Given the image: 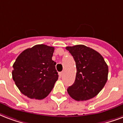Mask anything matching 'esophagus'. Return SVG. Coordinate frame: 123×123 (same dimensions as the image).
Instances as JSON below:
<instances>
[{"instance_id":"obj_1","label":"esophagus","mask_w":123,"mask_h":123,"mask_svg":"<svg viewBox=\"0 0 123 123\" xmlns=\"http://www.w3.org/2000/svg\"><path fill=\"white\" fill-rule=\"evenodd\" d=\"M59 76L61 77L62 76V75H63V72H59Z\"/></svg>"}]
</instances>
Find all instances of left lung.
<instances>
[{
  "label": "left lung",
  "mask_w": 123,
  "mask_h": 123,
  "mask_svg": "<svg viewBox=\"0 0 123 123\" xmlns=\"http://www.w3.org/2000/svg\"><path fill=\"white\" fill-rule=\"evenodd\" d=\"M74 57L77 73L75 82L67 89L70 97L76 101H86L95 97L108 79V67L103 56L84 45L67 46Z\"/></svg>",
  "instance_id": "left-lung-1"
}]
</instances>
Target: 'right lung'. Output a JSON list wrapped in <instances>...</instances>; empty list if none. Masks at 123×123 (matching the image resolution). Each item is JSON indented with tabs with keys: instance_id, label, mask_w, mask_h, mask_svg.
<instances>
[{
	"instance_id": "obj_1",
	"label": "right lung",
	"mask_w": 123,
	"mask_h": 123,
	"mask_svg": "<svg viewBox=\"0 0 123 123\" xmlns=\"http://www.w3.org/2000/svg\"><path fill=\"white\" fill-rule=\"evenodd\" d=\"M54 47L37 44L23 51L13 65L12 77L22 94L43 99L52 90L59 75L52 60Z\"/></svg>"
}]
</instances>
